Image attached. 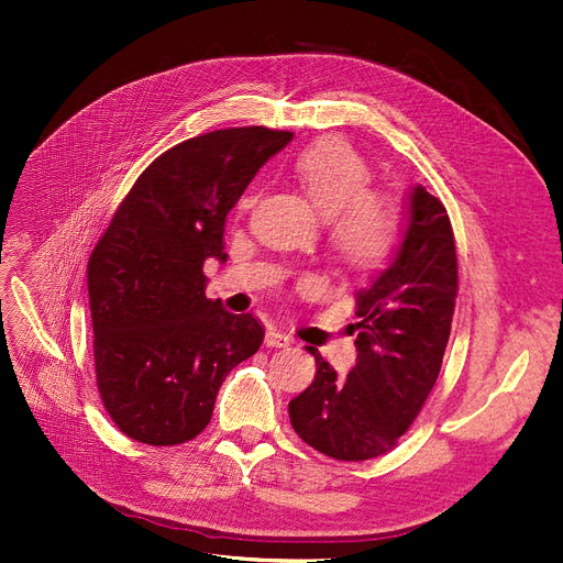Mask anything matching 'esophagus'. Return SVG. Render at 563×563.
<instances>
[{
	"label": "esophagus",
	"instance_id": "34e87169",
	"mask_svg": "<svg viewBox=\"0 0 563 563\" xmlns=\"http://www.w3.org/2000/svg\"><path fill=\"white\" fill-rule=\"evenodd\" d=\"M264 342L266 346H276V349H283V346H289L291 344V338L283 331H276V329H269L264 335Z\"/></svg>",
	"mask_w": 563,
	"mask_h": 563
}]
</instances>
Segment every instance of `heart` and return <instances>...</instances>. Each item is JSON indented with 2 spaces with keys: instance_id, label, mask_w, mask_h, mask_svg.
Wrapping results in <instances>:
<instances>
[{
  "instance_id": "b5f03b06",
  "label": "heart",
  "mask_w": 563,
  "mask_h": 563,
  "mask_svg": "<svg viewBox=\"0 0 563 563\" xmlns=\"http://www.w3.org/2000/svg\"><path fill=\"white\" fill-rule=\"evenodd\" d=\"M294 173L321 217L329 219L333 251L353 266L386 260L399 240V210L390 196L365 189L369 166L351 143L321 139L294 159ZM255 202V189L240 198V210Z\"/></svg>"
}]
</instances>
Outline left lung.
<instances>
[{
  "instance_id": "obj_1",
  "label": "left lung",
  "mask_w": 563,
  "mask_h": 563,
  "mask_svg": "<svg viewBox=\"0 0 563 563\" xmlns=\"http://www.w3.org/2000/svg\"><path fill=\"white\" fill-rule=\"evenodd\" d=\"M404 242L388 269L356 291L358 361L338 378L314 346L317 374L289 401L294 431L338 461L390 452L435 386L459 294L454 230L422 185L408 196Z\"/></svg>"
}]
</instances>
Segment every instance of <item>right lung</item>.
I'll list each match as a JSON object with an SVG mask.
<instances>
[{"label": "right lung", "instance_id": "obj_1", "mask_svg": "<svg viewBox=\"0 0 563 563\" xmlns=\"http://www.w3.org/2000/svg\"><path fill=\"white\" fill-rule=\"evenodd\" d=\"M291 132L228 128L147 166L88 257L98 393L136 442L183 445L210 424L228 372L264 340L253 314L205 297L202 264L228 260L225 217Z\"/></svg>", "mask_w": 563, "mask_h": 563}]
</instances>
